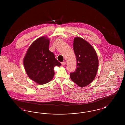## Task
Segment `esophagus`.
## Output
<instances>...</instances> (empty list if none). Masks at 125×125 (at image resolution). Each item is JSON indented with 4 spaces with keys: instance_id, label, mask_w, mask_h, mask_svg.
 <instances>
[{
    "instance_id": "esophagus-1",
    "label": "esophagus",
    "mask_w": 125,
    "mask_h": 125,
    "mask_svg": "<svg viewBox=\"0 0 125 125\" xmlns=\"http://www.w3.org/2000/svg\"><path fill=\"white\" fill-rule=\"evenodd\" d=\"M61 64H62V65H63V66H64V65H65V62H62V63H61Z\"/></svg>"
}]
</instances>
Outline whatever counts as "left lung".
Masks as SVG:
<instances>
[{"instance_id": "1", "label": "left lung", "mask_w": 125, "mask_h": 125, "mask_svg": "<svg viewBox=\"0 0 125 125\" xmlns=\"http://www.w3.org/2000/svg\"><path fill=\"white\" fill-rule=\"evenodd\" d=\"M73 50L77 60L75 71L70 73L72 80L80 87L91 83L96 75L99 61L94 48L80 37L73 40Z\"/></svg>"}]
</instances>
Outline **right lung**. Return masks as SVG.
Here are the masks:
<instances>
[{
	"instance_id": "add662e5",
	"label": "right lung",
	"mask_w": 125,
	"mask_h": 125,
	"mask_svg": "<svg viewBox=\"0 0 125 125\" xmlns=\"http://www.w3.org/2000/svg\"><path fill=\"white\" fill-rule=\"evenodd\" d=\"M50 39L43 36L32 42L23 59L26 72L32 80L39 84H44L52 80L54 68L61 65L49 51Z\"/></svg>"
}]
</instances>
